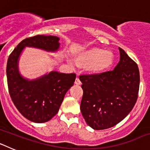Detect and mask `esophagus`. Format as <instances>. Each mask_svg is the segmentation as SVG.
Returning a JSON list of instances; mask_svg holds the SVG:
<instances>
[{
    "label": "esophagus",
    "mask_w": 150,
    "mask_h": 150,
    "mask_svg": "<svg viewBox=\"0 0 150 150\" xmlns=\"http://www.w3.org/2000/svg\"><path fill=\"white\" fill-rule=\"evenodd\" d=\"M75 84L76 85H81V82L79 80V78L76 77V79H75Z\"/></svg>",
    "instance_id": "34e87169"
}]
</instances>
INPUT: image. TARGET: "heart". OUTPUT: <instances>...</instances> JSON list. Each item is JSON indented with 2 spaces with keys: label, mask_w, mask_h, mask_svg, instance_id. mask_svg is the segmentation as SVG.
I'll list each match as a JSON object with an SVG mask.
<instances>
[{
  "label": "heart",
  "mask_w": 150,
  "mask_h": 150,
  "mask_svg": "<svg viewBox=\"0 0 150 150\" xmlns=\"http://www.w3.org/2000/svg\"><path fill=\"white\" fill-rule=\"evenodd\" d=\"M79 67H85L87 72L98 75L109 70L115 60L114 54L102 48H91L78 53L75 58ZM73 64V62L70 61Z\"/></svg>",
  "instance_id": "heart-1"
}]
</instances>
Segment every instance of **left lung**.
<instances>
[{
    "label": "left lung",
    "mask_w": 150,
    "mask_h": 150,
    "mask_svg": "<svg viewBox=\"0 0 150 150\" xmlns=\"http://www.w3.org/2000/svg\"><path fill=\"white\" fill-rule=\"evenodd\" d=\"M119 50L120 59L113 71L79 76L83 90L80 110L87 125L95 130L107 129L120 122L137 101L138 67L122 49Z\"/></svg>",
    "instance_id": "obj_1"
}]
</instances>
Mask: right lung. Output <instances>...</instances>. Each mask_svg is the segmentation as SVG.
Masks as SVG:
<instances>
[{
  "mask_svg": "<svg viewBox=\"0 0 150 150\" xmlns=\"http://www.w3.org/2000/svg\"><path fill=\"white\" fill-rule=\"evenodd\" d=\"M59 40L51 35L26 38L14 49L8 59L6 77L11 99L21 114L33 122H46L56 114L64 95L74 86L76 74L52 71L29 79L19 71L20 56L25 47L56 52L60 47Z\"/></svg>",
  "mask_w": 150,
  "mask_h": 150,
  "instance_id": "1",
  "label": "right lung"
}]
</instances>
